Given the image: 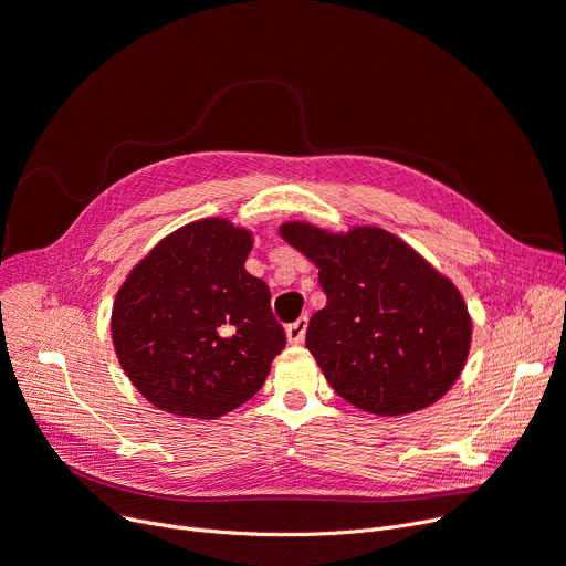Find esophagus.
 <instances>
[{
	"mask_svg": "<svg viewBox=\"0 0 566 566\" xmlns=\"http://www.w3.org/2000/svg\"><path fill=\"white\" fill-rule=\"evenodd\" d=\"M306 329H308V317H306V315H302L300 319L290 322L287 329H285V334H287V340H290L292 345L302 343V340H304V336H306Z\"/></svg>",
	"mask_w": 566,
	"mask_h": 566,
	"instance_id": "esophagus-1",
	"label": "esophagus"
}]
</instances>
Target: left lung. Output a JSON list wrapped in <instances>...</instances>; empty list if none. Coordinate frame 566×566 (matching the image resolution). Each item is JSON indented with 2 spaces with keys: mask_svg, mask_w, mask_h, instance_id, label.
Masks as SVG:
<instances>
[{
  "mask_svg": "<svg viewBox=\"0 0 566 566\" xmlns=\"http://www.w3.org/2000/svg\"><path fill=\"white\" fill-rule=\"evenodd\" d=\"M281 234L319 266L327 306L311 317L306 347L340 398L398 417L449 391L472 336L459 290L378 228L327 234L285 223Z\"/></svg>",
  "mask_w": 566,
  "mask_h": 566,
  "instance_id": "left-lung-1",
  "label": "left lung"
}]
</instances>
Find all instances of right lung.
<instances>
[{"label":"right lung","mask_w":566,"mask_h":566,"mask_svg":"<svg viewBox=\"0 0 566 566\" xmlns=\"http://www.w3.org/2000/svg\"><path fill=\"white\" fill-rule=\"evenodd\" d=\"M251 234L221 219L179 228L130 272L113 308L122 368L156 408L217 419L264 382L285 332L244 262Z\"/></svg>","instance_id":"right-lung-1"}]
</instances>
